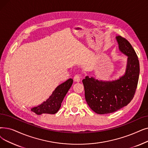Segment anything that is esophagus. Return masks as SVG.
Masks as SVG:
<instances>
[{
	"mask_svg": "<svg viewBox=\"0 0 148 148\" xmlns=\"http://www.w3.org/2000/svg\"><path fill=\"white\" fill-rule=\"evenodd\" d=\"M74 80L76 82H79L80 80V74H76L74 77Z\"/></svg>",
	"mask_w": 148,
	"mask_h": 148,
	"instance_id": "esophagus-1",
	"label": "esophagus"
}]
</instances>
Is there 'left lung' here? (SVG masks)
I'll list each match as a JSON object with an SVG mask.
<instances>
[{
  "label": "left lung",
  "instance_id": "8db88e82",
  "mask_svg": "<svg viewBox=\"0 0 148 148\" xmlns=\"http://www.w3.org/2000/svg\"><path fill=\"white\" fill-rule=\"evenodd\" d=\"M121 52L127 56L125 74L112 82H102L86 76L83 80L85 99L95 113L110 114L129 104L137 89L140 65L137 55L131 43L120 36L116 37Z\"/></svg>",
  "mask_w": 148,
  "mask_h": 148
}]
</instances>
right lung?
Here are the masks:
<instances>
[{
    "mask_svg": "<svg viewBox=\"0 0 148 148\" xmlns=\"http://www.w3.org/2000/svg\"><path fill=\"white\" fill-rule=\"evenodd\" d=\"M73 82L72 79H69L66 82L57 86L51 95L40 105L34 107L31 111L37 115L42 114H54L59 110L62 102L65 96L69 91Z\"/></svg>",
    "mask_w": 148,
    "mask_h": 148,
    "instance_id": "obj_1",
    "label": "right lung"
}]
</instances>
